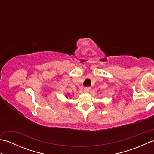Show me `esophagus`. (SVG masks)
<instances>
[{
  "mask_svg": "<svg viewBox=\"0 0 154 154\" xmlns=\"http://www.w3.org/2000/svg\"><path fill=\"white\" fill-rule=\"evenodd\" d=\"M91 88L90 87H85L84 91H85V92H89V91L91 90Z\"/></svg>",
  "mask_w": 154,
  "mask_h": 154,
  "instance_id": "obj_1",
  "label": "esophagus"
}]
</instances>
